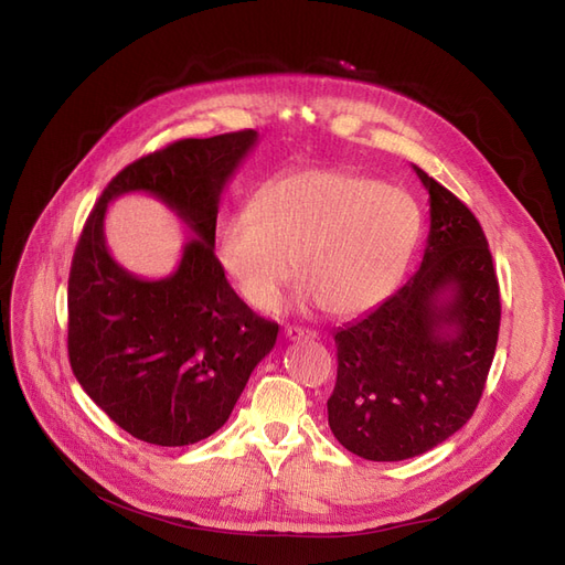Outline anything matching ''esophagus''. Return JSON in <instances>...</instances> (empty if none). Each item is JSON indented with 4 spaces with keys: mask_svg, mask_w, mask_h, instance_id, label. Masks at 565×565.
<instances>
[{
    "mask_svg": "<svg viewBox=\"0 0 565 565\" xmlns=\"http://www.w3.org/2000/svg\"><path fill=\"white\" fill-rule=\"evenodd\" d=\"M285 337H287L289 341L316 339V332H313V330H303V328H292V324H289V328H285Z\"/></svg>",
    "mask_w": 565,
    "mask_h": 565,
    "instance_id": "34e87169",
    "label": "esophagus"
}]
</instances>
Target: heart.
Segmentation results:
<instances>
[{"label": "heart", "mask_w": 565, "mask_h": 565, "mask_svg": "<svg viewBox=\"0 0 565 565\" xmlns=\"http://www.w3.org/2000/svg\"><path fill=\"white\" fill-rule=\"evenodd\" d=\"M419 235L403 188L347 169H295L268 181L218 235V264L256 311L276 309L295 259L301 306L355 316L398 285Z\"/></svg>", "instance_id": "1"}]
</instances>
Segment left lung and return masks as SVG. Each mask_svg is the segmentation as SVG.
Returning <instances> with one entry per match:
<instances>
[{"instance_id": "left-lung-1", "label": "left lung", "mask_w": 565, "mask_h": 565, "mask_svg": "<svg viewBox=\"0 0 565 565\" xmlns=\"http://www.w3.org/2000/svg\"><path fill=\"white\" fill-rule=\"evenodd\" d=\"M429 191L419 270L396 295L334 332V438L372 461L436 448L483 396L500 334V285L486 233L465 202L415 167Z\"/></svg>"}]
</instances>
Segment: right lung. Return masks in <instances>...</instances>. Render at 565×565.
Here are the masks:
<instances>
[{"instance_id": "1", "label": "right lung", "mask_w": 565, "mask_h": 565, "mask_svg": "<svg viewBox=\"0 0 565 565\" xmlns=\"http://www.w3.org/2000/svg\"><path fill=\"white\" fill-rule=\"evenodd\" d=\"M256 141L254 129L183 139L127 164L100 193L75 247L71 367L117 426L152 446H191L218 431L276 347L278 322L235 295L214 254L221 193ZM125 192L158 196L192 228L172 277L143 281L109 256L105 210Z\"/></svg>"}]
</instances>
